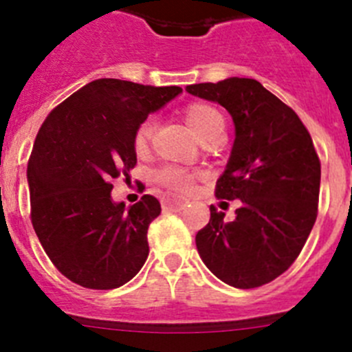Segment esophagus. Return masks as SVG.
Returning a JSON list of instances; mask_svg holds the SVG:
<instances>
[{"label": "esophagus", "instance_id": "1", "mask_svg": "<svg viewBox=\"0 0 352 352\" xmlns=\"http://www.w3.org/2000/svg\"><path fill=\"white\" fill-rule=\"evenodd\" d=\"M183 206H185V201H183V199L166 197L164 201H162V208L167 211H179L183 210Z\"/></svg>", "mask_w": 352, "mask_h": 352}]
</instances>
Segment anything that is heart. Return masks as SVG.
Masks as SVG:
<instances>
[{
  "label": "heart",
  "instance_id": "obj_1",
  "mask_svg": "<svg viewBox=\"0 0 352 352\" xmlns=\"http://www.w3.org/2000/svg\"><path fill=\"white\" fill-rule=\"evenodd\" d=\"M185 120L190 125L201 141L211 138V135H219L226 130V120H223L222 113L219 109H214L213 105L203 104V102H194L185 107ZM155 132V120L153 118H146L141 125L133 132V149L138 153H144L148 149L151 138ZM195 174L190 170L183 169V167H166L158 173V183L164 185L169 190L176 192V194H183L188 192L194 185Z\"/></svg>",
  "mask_w": 352,
  "mask_h": 352
}]
</instances>
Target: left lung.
<instances>
[{"label":"left lung","instance_id":"obj_1","mask_svg":"<svg viewBox=\"0 0 352 352\" xmlns=\"http://www.w3.org/2000/svg\"><path fill=\"white\" fill-rule=\"evenodd\" d=\"M190 95L219 102L236 129L231 157L214 186L234 201L236 219L210 206L195 236L203 263L220 280L254 289L275 280L300 256L317 219L321 162L298 114L256 79L229 77L186 86Z\"/></svg>","mask_w":352,"mask_h":352}]
</instances>
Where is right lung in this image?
Listing matches in <instances>:
<instances>
[{
    "label": "right lung",
    "mask_w": 352,
    "mask_h": 352,
    "mask_svg": "<svg viewBox=\"0 0 352 352\" xmlns=\"http://www.w3.org/2000/svg\"><path fill=\"white\" fill-rule=\"evenodd\" d=\"M179 86L96 79L45 118L28 162L31 223L43 250L74 284L116 289L149 254L148 227L162 208L153 195L113 203V179L138 164L133 132Z\"/></svg>",
    "instance_id": "add662e5"
}]
</instances>
